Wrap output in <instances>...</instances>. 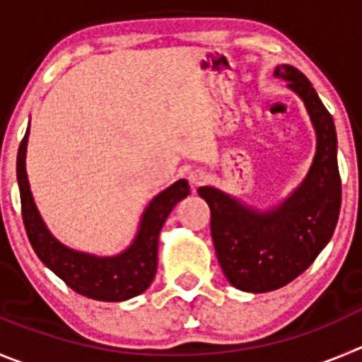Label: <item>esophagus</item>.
Wrapping results in <instances>:
<instances>
[{
    "label": "esophagus",
    "mask_w": 362,
    "mask_h": 362,
    "mask_svg": "<svg viewBox=\"0 0 362 362\" xmlns=\"http://www.w3.org/2000/svg\"><path fill=\"white\" fill-rule=\"evenodd\" d=\"M209 178V175L205 173L204 170H192L191 173H189V182H191L192 187H198V185L204 184L205 180Z\"/></svg>",
    "instance_id": "34e87169"
}]
</instances>
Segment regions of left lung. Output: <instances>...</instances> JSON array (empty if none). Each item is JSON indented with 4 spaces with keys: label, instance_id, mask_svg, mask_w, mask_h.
I'll use <instances>...</instances> for the list:
<instances>
[{
    "label": "left lung",
    "instance_id": "8db88e82",
    "mask_svg": "<svg viewBox=\"0 0 362 362\" xmlns=\"http://www.w3.org/2000/svg\"><path fill=\"white\" fill-rule=\"evenodd\" d=\"M273 74L302 98L316 130L307 177L282 204L262 212L211 185L198 189L211 209L219 266L234 288L248 293L275 291L302 275L332 238L341 209L332 116L302 71L282 64Z\"/></svg>",
    "mask_w": 362,
    "mask_h": 362
}]
</instances>
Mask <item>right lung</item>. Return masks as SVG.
Masks as SVG:
<instances>
[{"mask_svg":"<svg viewBox=\"0 0 362 362\" xmlns=\"http://www.w3.org/2000/svg\"><path fill=\"white\" fill-rule=\"evenodd\" d=\"M28 132L26 130L19 144L18 184L21 192L23 223L37 257L73 291L87 298L123 302L146 291L157 272L158 234L175 205L189 194L187 180H177L150 202L141 218L139 230L124 252L112 257H98L86 252H76L53 238L37 211L25 162Z\"/></svg>","mask_w":362,"mask_h":362,"instance_id":"obj_1","label":"right lung"}]
</instances>
